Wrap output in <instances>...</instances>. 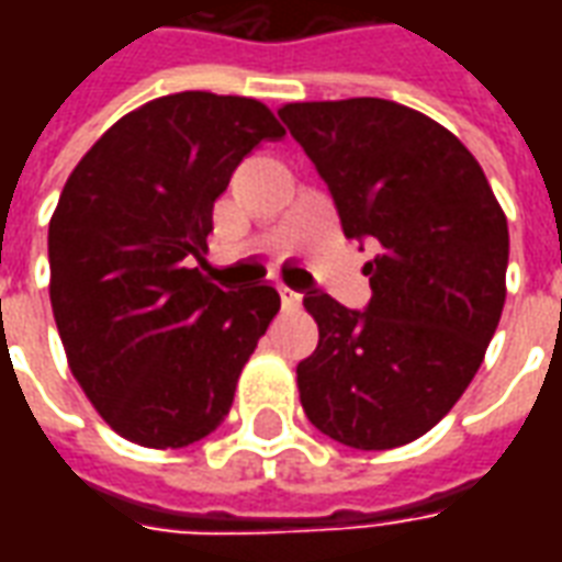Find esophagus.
<instances>
[{"instance_id": "34e87169", "label": "esophagus", "mask_w": 562, "mask_h": 562, "mask_svg": "<svg viewBox=\"0 0 562 562\" xmlns=\"http://www.w3.org/2000/svg\"><path fill=\"white\" fill-rule=\"evenodd\" d=\"M280 301H282V310H297V306H301V294L292 292V289H285V285H280Z\"/></svg>"}]
</instances>
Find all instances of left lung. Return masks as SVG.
Returning a JSON list of instances; mask_svg holds the SVG:
<instances>
[{
	"mask_svg": "<svg viewBox=\"0 0 562 562\" xmlns=\"http://www.w3.org/2000/svg\"><path fill=\"white\" fill-rule=\"evenodd\" d=\"M346 237L376 240L364 313L306 292L316 352L297 364L310 422L361 451L413 442L460 401L506 304L508 225L446 126L389 99L282 104Z\"/></svg>",
	"mask_w": 562,
	"mask_h": 562,
	"instance_id": "8db88e82",
	"label": "left lung"
}]
</instances>
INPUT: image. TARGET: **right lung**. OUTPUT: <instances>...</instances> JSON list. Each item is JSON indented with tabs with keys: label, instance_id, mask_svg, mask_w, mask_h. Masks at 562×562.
Wrapping results in <instances>:
<instances>
[{
	"label": "right lung",
	"instance_id": "right-lung-1",
	"mask_svg": "<svg viewBox=\"0 0 562 562\" xmlns=\"http://www.w3.org/2000/svg\"><path fill=\"white\" fill-rule=\"evenodd\" d=\"M285 128L246 95L140 104L68 173L50 216V306L71 373L116 434L183 448L213 434L280 313L273 285L222 292L192 268L234 168Z\"/></svg>",
	"mask_w": 562,
	"mask_h": 562
}]
</instances>
